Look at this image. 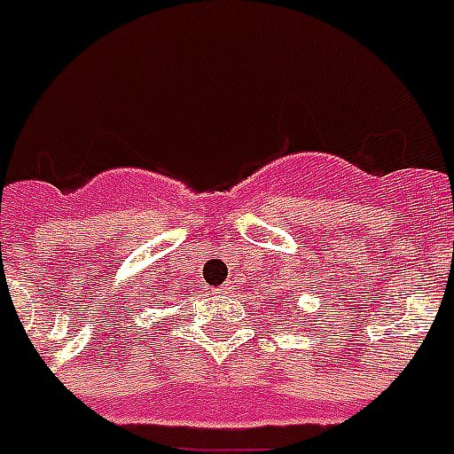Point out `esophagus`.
<instances>
[{
	"label": "esophagus",
	"instance_id": "esophagus-1",
	"mask_svg": "<svg viewBox=\"0 0 454 454\" xmlns=\"http://www.w3.org/2000/svg\"><path fill=\"white\" fill-rule=\"evenodd\" d=\"M220 293H223V295L224 293H230V286H223V288H220Z\"/></svg>",
	"mask_w": 454,
	"mask_h": 454
}]
</instances>
